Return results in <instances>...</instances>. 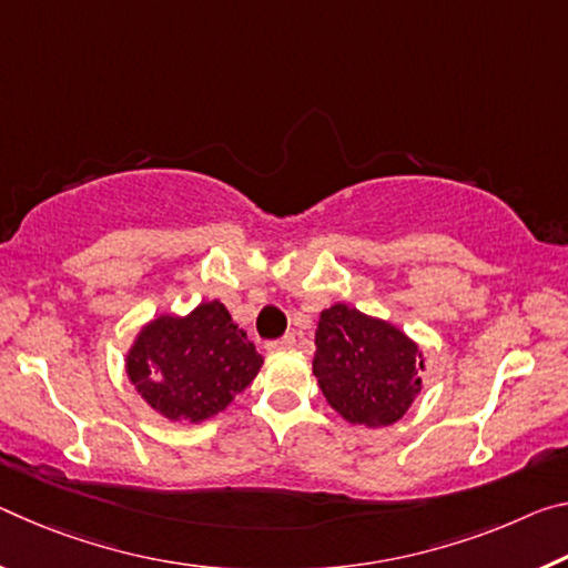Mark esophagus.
Wrapping results in <instances>:
<instances>
[{
  "mask_svg": "<svg viewBox=\"0 0 568 568\" xmlns=\"http://www.w3.org/2000/svg\"><path fill=\"white\" fill-rule=\"evenodd\" d=\"M265 348L270 351V354H277V351H291V348H295V336L293 333H287V336L277 338V341H267Z\"/></svg>",
  "mask_w": 568,
  "mask_h": 568,
  "instance_id": "esophagus-1",
  "label": "esophagus"
}]
</instances>
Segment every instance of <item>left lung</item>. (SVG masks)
<instances>
[{
    "mask_svg": "<svg viewBox=\"0 0 568 568\" xmlns=\"http://www.w3.org/2000/svg\"><path fill=\"white\" fill-rule=\"evenodd\" d=\"M425 356L392 323L336 303L316 328V374L323 397L351 425L389 427L422 389Z\"/></svg>",
    "mask_w": 568,
    "mask_h": 568,
    "instance_id": "8db88e82",
    "label": "left lung"
}]
</instances>
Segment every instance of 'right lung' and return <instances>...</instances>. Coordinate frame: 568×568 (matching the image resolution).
Returning <instances> with one entry per match:
<instances>
[{
	"mask_svg": "<svg viewBox=\"0 0 568 568\" xmlns=\"http://www.w3.org/2000/svg\"><path fill=\"white\" fill-rule=\"evenodd\" d=\"M263 356L220 301L139 331L125 372L141 399L171 422H204L255 379Z\"/></svg>",
	"mask_w": 568,
	"mask_h": 568,
	"instance_id": "1",
	"label": "right lung"
}]
</instances>
